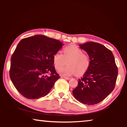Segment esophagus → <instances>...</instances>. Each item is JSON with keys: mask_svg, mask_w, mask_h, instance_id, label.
I'll return each instance as SVG.
<instances>
[{"mask_svg": "<svg viewBox=\"0 0 127 127\" xmlns=\"http://www.w3.org/2000/svg\"><path fill=\"white\" fill-rule=\"evenodd\" d=\"M62 78H63L65 79H67V80H69V79H70V78H69V77H64V76L62 77Z\"/></svg>", "mask_w": 127, "mask_h": 127, "instance_id": "esophagus-1", "label": "esophagus"}]
</instances>
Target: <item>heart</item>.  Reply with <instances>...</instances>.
<instances>
[{"label": "heart", "instance_id": "1", "mask_svg": "<svg viewBox=\"0 0 127 127\" xmlns=\"http://www.w3.org/2000/svg\"><path fill=\"white\" fill-rule=\"evenodd\" d=\"M61 51H57L53 56V63L56 69L59 70L67 61L68 65L61 68L59 73L63 76L69 77L77 73L78 76L85 73L90 65L89 56L78 47L71 45L65 47Z\"/></svg>", "mask_w": 127, "mask_h": 127}]
</instances>
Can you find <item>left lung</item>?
<instances>
[{
    "instance_id": "obj_1",
    "label": "left lung",
    "mask_w": 127,
    "mask_h": 127,
    "mask_svg": "<svg viewBox=\"0 0 127 127\" xmlns=\"http://www.w3.org/2000/svg\"><path fill=\"white\" fill-rule=\"evenodd\" d=\"M89 55L90 65L78 86L73 90L76 100L86 105L102 101L113 91L118 76V68L111 51L94 42L79 45Z\"/></svg>"
}]
</instances>
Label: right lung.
I'll return each instance as SVG.
<instances>
[{
    "label": "right lung",
    "mask_w": 127,
    "mask_h": 127,
    "mask_svg": "<svg viewBox=\"0 0 127 127\" xmlns=\"http://www.w3.org/2000/svg\"><path fill=\"white\" fill-rule=\"evenodd\" d=\"M63 45L59 40L41 35L20 41L12 55L9 74L22 96L36 99L50 92L60 78L53 65V56Z\"/></svg>",
    "instance_id": "right-lung-1"
}]
</instances>
